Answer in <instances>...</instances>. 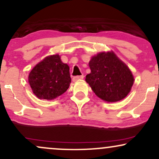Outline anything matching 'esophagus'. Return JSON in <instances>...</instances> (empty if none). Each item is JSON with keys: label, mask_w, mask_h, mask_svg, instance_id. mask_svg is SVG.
Segmentation results:
<instances>
[{"label": "esophagus", "mask_w": 159, "mask_h": 159, "mask_svg": "<svg viewBox=\"0 0 159 159\" xmlns=\"http://www.w3.org/2000/svg\"><path fill=\"white\" fill-rule=\"evenodd\" d=\"M83 78H84V75L75 76V77H73V78H72V81L75 82V81H79V80L83 79Z\"/></svg>", "instance_id": "1"}]
</instances>
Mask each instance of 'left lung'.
Returning a JSON list of instances; mask_svg holds the SVG:
<instances>
[{
	"mask_svg": "<svg viewBox=\"0 0 159 159\" xmlns=\"http://www.w3.org/2000/svg\"><path fill=\"white\" fill-rule=\"evenodd\" d=\"M91 72L86 76L95 94L107 102L123 99L134 84L133 75L113 52H100L89 62Z\"/></svg>",
	"mask_w": 159,
	"mask_h": 159,
	"instance_id": "left-lung-1",
	"label": "left lung"
}]
</instances>
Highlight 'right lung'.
I'll list each match as a JSON object with an SVG mask.
<instances>
[{
  "mask_svg": "<svg viewBox=\"0 0 159 159\" xmlns=\"http://www.w3.org/2000/svg\"><path fill=\"white\" fill-rule=\"evenodd\" d=\"M28 82L40 99L52 100L64 93L71 83L69 67L59 54L48 56L30 71Z\"/></svg>",
  "mask_w": 159,
  "mask_h": 159,
  "instance_id": "1",
  "label": "right lung"
}]
</instances>
